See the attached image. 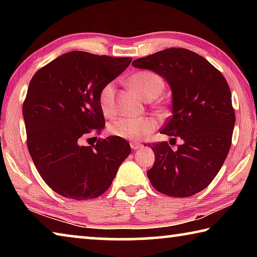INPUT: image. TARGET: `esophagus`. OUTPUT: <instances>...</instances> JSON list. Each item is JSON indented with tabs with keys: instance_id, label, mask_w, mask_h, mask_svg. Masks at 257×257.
I'll use <instances>...</instances> for the list:
<instances>
[{
	"instance_id": "34e87169",
	"label": "esophagus",
	"mask_w": 257,
	"mask_h": 257,
	"mask_svg": "<svg viewBox=\"0 0 257 257\" xmlns=\"http://www.w3.org/2000/svg\"><path fill=\"white\" fill-rule=\"evenodd\" d=\"M130 146H132L133 150H139L143 147V144H141V143H138V142H132L130 143Z\"/></svg>"
}]
</instances>
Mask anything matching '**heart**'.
I'll return each instance as SVG.
<instances>
[{"instance_id":"obj_1","label":"heart","mask_w":257,"mask_h":257,"mask_svg":"<svg viewBox=\"0 0 257 257\" xmlns=\"http://www.w3.org/2000/svg\"><path fill=\"white\" fill-rule=\"evenodd\" d=\"M129 84L139 96L145 101H153L162 93L164 82L162 78L152 71H139L129 78ZM115 98V82L110 81L103 86L99 92L98 102L104 115L110 116L114 113ZM158 122L150 116H143L139 119L122 116L113 120L108 124V132L113 136L128 139V141H139L149 136L155 130Z\"/></svg>"}]
</instances>
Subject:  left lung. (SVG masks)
<instances>
[{
    "mask_svg": "<svg viewBox=\"0 0 257 257\" xmlns=\"http://www.w3.org/2000/svg\"><path fill=\"white\" fill-rule=\"evenodd\" d=\"M165 79L172 92V115L161 134L180 138L151 146L155 162L147 177L154 188L172 197H189L211 184L231 146L234 111L225 78L203 56L186 49H165L135 60Z\"/></svg>",
    "mask_w": 257,
    "mask_h": 257,
    "instance_id": "1",
    "label": "left lung"
}]
</instances>
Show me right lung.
<instances>
[{
	"mask_svg": "<svg viewBox=\"0 0 257 257\" xmlns=\"http://www.w3.org/2000/svg\"><path fill=\"white\" fill-rule=\"evenodd\" d=\"M132 60L72 51L30 80L23 105L28 151L43 180L61 196H101L130 154L123 138L110 136L92 146L80 145V139L104 128L99 92Z\"/></svg>",
	"mask_w": 257,
	"mask_h": 257,
	"instance_id": "right-lung-1",
	"label": "right lung"
}]
</instances>
